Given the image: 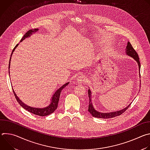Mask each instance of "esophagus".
<instances>
[{
	"mask_svg": "<svg viewBox=\"0 0 150 150\" xmlns=\"http://www.w3.org/2000/svg\"><path fill=\"white\" fill-rule=\"evenodd\" d=\"M77 81H78V82L83 83V82H85L87 80H86V78H85L84 76H79V77L77 78Z\"/></svg>",
	"mask_w": 150,
	"mask_h": 150,
	"instance_id": "34e87169",
	"label": "esophagus"
}]
</instances>
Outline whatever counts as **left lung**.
<instances>
[{
    "mask_svg": "<svg viewBox=\"0 0 150 150\" xmlns=\"http://www.w3.org/2000/svg\"><path fill=\"white\" fill-rule=\"evenodd\" d=\"M126 53L129 56H131L133 57L137 62L139 66V69L140 71V62H139V58L138 56V54L137 52L135 51V50L132 47V45L131 44V42L129 41L127 42V45L126 46ZM88 97H89V105H88V112L92 115L93 117H97V118H103V119H109V118H112L115 117L116 116H118L121 115L122 113H123L130 106L131 103L129 104V105H127L126 108H125L123 109H122L119 111H116V112H110V113H101L96 111V110L94 109L93 106V103L91 100V93L90 90L89 89L88 91Z\"/></svg>",
    "mask_w": 150,
    "mask_h": 150,
    "instance_id": "1",
    "label": "left lung"
}]
</instances>
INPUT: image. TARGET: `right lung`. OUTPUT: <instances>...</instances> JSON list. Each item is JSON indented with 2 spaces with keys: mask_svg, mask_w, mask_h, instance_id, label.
Here are the masks:
<instances>
[{
  "mask_svg": "<svg viewBox=\"0 0 150 150\" xmlns=\"http://www.w3.org/2000/svg\"><path fill=\"white\" fill-rule=\"evenodd\" d=\"M37 31H38V29H32V30H30L29 31H28L25 34V35H24V37L21 38V42L23 41L25 38H27L28 37L30 36V35H31L34 32H36ZM19 44H17L15 47H14V49H13L12 52V53H11V56L13 53V52L15 50V49H16V47L18 46ZM10 61H9V69L10 68H9V66H10ZM69 82L65 83V85H62V86L59 88L55 93L54 94H53V97H52V98L51 100V102H50V104L47 106L46 107V108H32V107H30V106H28L27 105V104H25V103H24L23 102L21 101L20 100V99L17 97L16 94L15 93L14 91L13 90V94H14V96L15 97V98L16 99L17 101L18 102V103L21 105V106H22L23 108L27 110V111H28L29 112H31V113L34 114V115H38V116H47V115H50L51 113H53L55 110L57 109V105H58V102H59V97H60V93L62 90V89H63L64 88H65L66 86H67V85H68ZM13 90V89H12Z\"/></svg>",
  "mask_w": 150,
  "mask_h": 150,
  "instance_id": "obj_1",
  "label": "right lung"
}]
</instances>
